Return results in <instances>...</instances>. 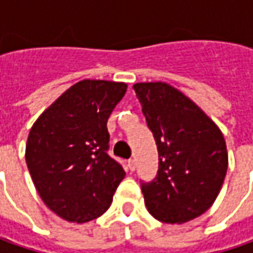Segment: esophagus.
Wrapping results in <instances>:
<instances>
[{"label":"esophagus","mask_w":253,"mask_h":253,"mask_svg":"<svg viewBox=\"0 0 253 253\" xmlns=\"http://www.w3.org/2000/svg\"><path fill=\"white\" fill-rule=\"evenodd\" d=\"M127 167H128V170L130 171L136 170V160L134 159L127 160Z\"/></svg>","instance_id":"34e87169"}]
</instances>
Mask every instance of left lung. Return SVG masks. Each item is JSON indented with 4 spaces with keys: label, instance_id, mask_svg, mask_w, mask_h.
I'll return each instance as SVG.
<instances>
[{
    "label": "left lung",
    "instance_id": "left-lung-1",
    "mask_svg": "<svg viewBox=\"0 0 253 253\" xmlns=\"http://www.w3.org/2000/svg\"><path fill=\"white\" fill-rule=\"evenodd\" d=\"M141 112L151 130L159 171L141 181L148 212L166 224H182L215 201L228 169L224 136L203 110L163 82L136 83Z\"/></svg>",
    "mask_w": 253,
    "mask_h": 253
}]
</instances>
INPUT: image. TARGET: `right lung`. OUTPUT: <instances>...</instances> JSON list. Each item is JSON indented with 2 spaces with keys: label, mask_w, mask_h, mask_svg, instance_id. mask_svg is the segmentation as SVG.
I'll return each mask as SVG.
<instances>
[{
  "label": "right lung",
  "mask_w": 253,
  "mask_h": 253,
  "mask_svg": "<svg viewBox=\"0 0 253 253\" xmlns=\"http://www.w3.org/2000/svg\"><path fill=\"white\" fill-rule=\"evenodd\" d=\"M127 84L82 81L46 109L28 136V170L42 201L61 218L87 222L107 211L126 172L109 151L107 120Z\"/></svg>",
  "instance_id": "1"
}]
</instances>
